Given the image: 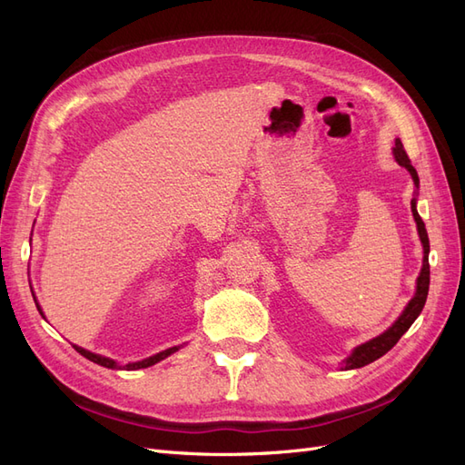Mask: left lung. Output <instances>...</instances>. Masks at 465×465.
<instances>
[{"mask_svg":"<svg viewBox=\"0 0 465 465\" xmlns=\"http://www.w3.org/2000/svg\"><path fill=\"white\" fill-rule=\"evenodd\" d=\"M393 154H396V161L405 166L407 171H410V174L413 176V182L415 186H419V176H417V171L413 168L410 157H407V153L403 149V143L400 142V139H396V147H393ZM411 211H413V217L417 221V231H419V236H420V242H423V248H425V256H423V270H420L419 273V279H417V292L415 297L411 299V302L407 304V308L403 311V314L398 318V322L393 323V326L384 331L382 335L374 337V340L367 341L364 345H359L353 355H351L347 361H345V371H351V369H361L364 367V364H371L372 361L380 359L382 355H386L388 351L396 345L400 341V337L411 328V323L417 320V316L420 314V311H423V306L427 302V294H429V283H430V265H429V234H427V229H425V223L423 219L419 217L417 213V207H415V200H411Z\"/></svg>","mask_w":465,"mask_h":465,"instance_id":"8db88e82","label":"left lung"}]
</instances>
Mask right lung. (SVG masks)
<instances>
[{"label":"right lung","instance_id":"add662e5","mask_svg":"<svg viewBox=\"0 0 465 465\" xmlns=\"http://www.w3.org/2000/svg\"><path fill=\"white\" fill-rule=\"evenodd\" d=\"M36 308H38V312H40V306L36 304ZM42 314V312H40ZM75 347V351L77 353H81L83 357L85 359H89V361H93V362H96V364H101V367H106V369H120L118 364L112 361V359H106V357H101V355H94V353H91V351H85V349H81V347H77V345H74ZM174 351H178V347H171V349H166V351H163V353H157V355H153V357H149V359H145V361H139V362H130V364H125V371H135V369H147V367H151V364H154V362H159V361H163L164 357H168V355H173Z\"/></svg>","mask_w":465,"mask_h":465}]
</instances>
